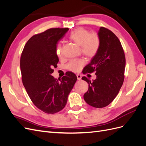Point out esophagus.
<instances>
[{
    "instance_id": "34e87169",
    "label": "esophagus",
    "mask_w": 146,
    "mask_h": 146,
    "mask_svg": "<svg viewBox=\"0 0 146 146\" xmlns=\"http://www.w3.org/2000/svg\"><path fill=\"white\" fill-rule=\"evenodd\" d=\"M77 80H81V78H82L81 75H80V74H77Z\"/></svg>"
}]
</instances>
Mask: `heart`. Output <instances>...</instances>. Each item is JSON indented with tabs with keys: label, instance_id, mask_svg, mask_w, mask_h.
<instances>
[{
	"label": "heart",
	"instance_id": "obj_1",
	"mask_svg": "<svg viewBox=\"0 0 146 146\" xmlns=\"http://www.w3.org/2000/svg\"><path fill=\"white\" fill-rule=\"evenodd\" d=\"M69 38L80 46L82 54L88 57H93L99 52L100 39L98 34L90 33L88 30L80 27L75 29L70 33ZM56 53L59 57L62 55V47L61 44L57 46ZM85 64V61L83 59H73L69 61L67 64V68L73 72H78Z\"/></svg>",
	"mask_w": 146,
	"mask_h": 146
}]
</instances>
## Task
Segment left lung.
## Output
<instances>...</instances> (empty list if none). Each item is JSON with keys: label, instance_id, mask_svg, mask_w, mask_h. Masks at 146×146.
<instances>
[{"label": "left lung", "instance_id": "8db88e82", "mask_svg": "<svg viewBox=\"0 0 146 146\" xmlns=\"http://www.w3.org/2000/svg\"><path fill=\"white\" fill-rule=\"evenodd\" d=\"M98 36L99 52L83 70L85 74L96 72V78L92 81L86 77L82 78L89 84L84 100L92 107L104 108L115 99L122 85L125 57L120 41L111 30L101 27Z\"/></svg>", "mask_w": 146, "mask_h": 146}]
</instances>
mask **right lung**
<instances>
[{"instance_id": "add662e5", "label": "right lung", "mask_w": 146, "mask_h": 146, "mask_svg": "<svg viewBox=\"0 0 146 146\" xmlns=\"http://www.w3.org/2000/svg\"><path fill=\"white\" fill-rule=\"evenodd\" d=\"M68 30L52 28L33 35L21 54L23 85L33 104L46 113L54 114L64 108L77 79L76 74L69 71L60 82L52 76L59 61L56 44Z\"/></svg>"}]
</instances>
